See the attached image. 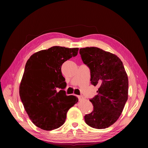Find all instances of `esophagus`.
Instances as JSON below:
<instances>
[{"label": "esophagus", "mask_w": 148, "mask_h": 148, "mask_svg": "<svg viewBox=\"0 0 148 148\" xmlns=\"http://www.w3.org/2000/svg\"><path fill=\"white\" fill-rule=\"evenodd\" d=\"M77 97H78V100H79V101H82V100H83V99H84V97H83V96H82V95H78Z\"/></svg>", "instance_id": "1"}]
</instances>
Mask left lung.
I'll list each match as a JSON object with an SVG mask.
<instances>
[{
    "instance_id": "1",
    "label": "left lung",
    "mask_w": 148,
    "mask_h": 148,
    "mask_svg": "<svg viewBox=\"0 0 148 148\" xmlns=\"http://www.w3.org/2000/svg\"><path fill=\"white\" fill-rule=\"evenodd\" d=\"M84 64L90 69L91 83L99 86L90 99L94 110L84 116L92 128L105 129L114 124L122 112L128 95V78L123 63L116 55L97 47L79 49Z\"/></svg>"
}]
</instances>
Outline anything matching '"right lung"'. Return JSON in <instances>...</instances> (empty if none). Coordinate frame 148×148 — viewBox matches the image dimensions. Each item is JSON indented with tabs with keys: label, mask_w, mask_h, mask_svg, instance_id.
<instances>
[{
	"label": "right lung",
	"mask_w": 148,
	"mask_h": 148,
	"mask_svg": "<svg viewBox=\"0 0 148 148\" xmlns=\"http://www.w3.org/2000/svg\"><path fill=\"white\" fill-rule=\"evenodd\" d=\"M78 49L54 46L35 53L26 62L19 94L30 119L42 130L60 127L69 110L78 102L77 97L66 95L67 84L61 68L77 55Z\"/></svg>",
	"instance_id": "right-lung-1"
}]
</instances>
